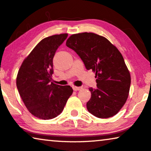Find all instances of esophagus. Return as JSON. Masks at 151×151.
Segmentation results:
<instances>
[{
  "instance_id": "esophagus-1",
  "label": "esophagus",
  "mask_w": 151,
  "mask_h": 151,
  "mask_svg": "<svg viewBox=\"0 0 151 151\" xmlns=\"http://www.w3.org/2000/svg\"><path fill=\"white\" fill-rule=\"evenodd\" d=\"M73 88L74 91H78V90H80L82 89L81 87H76V86H74Z\"/></svg>"
}]
</instances>
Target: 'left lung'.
Segmentation results:
<instances>
[{"label":"left lung","mask_w":151,"mask_h":151,"mask_svg":"<svg viewBox=\"0 0 151 151\" xmlns=\"http://www.w3.org/2000/svg\"><path fill=\"white\" fill-rule=\"evenodd\" d=\"M66 46L75 50L87 70L96 73L97 88H89L88 111L100 118L115 116L126 103L131 86L122 54L107 39L93 33L72 35Z\"/></svg>","instance_id":"left-lung-1"}]
</instances>
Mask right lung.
I'll return each instance as SVG.
<instances>
[{
  "label": "right lung",
  "mask_w": 151,
  "mask_h": 151,
  "mask_svg": "<svg viewBox=\"0 0 151 151\" xmlns=\"http://www.w3.org/2000/svg\"><path fill=\"white\" fill-rule=\"evenodd\" d=\"M67 33L44 38L23 61L16 78L18 92L29 112L42 120L59 116L73 92L70 86L52 81V59Z\"/></svg>",
  "instance_id": "obj_1"
}]
</instances>
